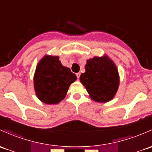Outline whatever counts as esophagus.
<instances>
[{"instance_id": "34e87169", "label": "esophagus", "mask_w": 152, "mask_h": 152, "mask_svg": "<svg viewBox=\"0 0 152 152\" xmlns=\"http://www.w3.org/2000/svg\"><path fill=\"white\" fill-rule=\"evenodd\" d=\"M80 75H81L80 73H76V76H77V79H79V77H80Z\"/></svg>"}]
</instances>
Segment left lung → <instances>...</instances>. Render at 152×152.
Wrapping results in <instances>:
<instances>
[{
	"label": "left lung",
	"mask_w": 152,
	"mask_h": 152,
	"mask_svg": "<svg viewBox=\"0 0 152 152\" xmlns=\"http://www.w3.org/2000/svg\"><path fill=\"white\" fill-rule=\"evenodd\" d=\"M79 79L91 98L98 103L112 100L119 89L118 69L106 55L87 60L85 72L81 73Z\"/></svg>",
	"instance_id": "obj_1"
}]
</instances>
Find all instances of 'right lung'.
<instances>
[{
	"instance_id": "1",
	"label": "right lung",
	"mask_w": 152,
	"mask_h": 152,
	"mask_svg": "<svg viewBox=\"0 0 152 152\" xmlns=\"http://www.w3.org/2000/svg\"><path fill=\"white\" fill-rule=\"evenodd\" d=\"M76 79L69 68L62 65L58 56L45 55L38 62L33 77L36 96L46 104H57Z\"/></svg>"
}]
</instances>
